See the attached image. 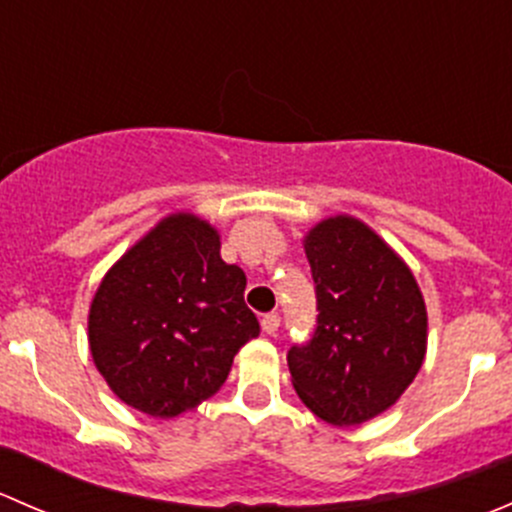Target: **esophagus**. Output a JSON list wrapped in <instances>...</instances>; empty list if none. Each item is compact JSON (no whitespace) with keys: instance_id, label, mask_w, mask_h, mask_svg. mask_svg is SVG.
I'll return each mask as SVG.
<instances>
[{"instance_id":"34e87169","label":"esophagus","mask_w":512,"mask_h":512,"mask_svg":"<svg viewBox=\"0 0 512 512\" xmlns=\"http://www.w3.org/2000/svg\"><path fill=\"white\" fill-rule=\"evenodd\" d=\"M262 329H265L267 334H275L277 329H280V314L277 312H270L262 317Z\"/></svg>"}]
</instances>
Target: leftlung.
Returning a JSON list of instances; mask_svg holds the SVG:
<instances>
[{
  "label": "left lung",
  "instance_id": "1",
  "mask_svg": "<svg viewBox=\"0 0 512 512\" xmlns=\"http://www.w3.org/2000/svg\"><path fill=\"white\" fill-rule=\"evenodd\" d=\"M317 329L287 354L292 386L332 426L384 414L426 356V302L414 272L361 220L327 218L304 237Z\"/></svg>",
  "mask_w": 512,
  "mask_h": 512
}]
</instances>
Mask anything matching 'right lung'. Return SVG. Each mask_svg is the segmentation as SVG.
I'll list each match as a JSON object with an SVG mask.
<instances>
[{
  "label": "right lung",
  "instance_id": "add662e5",
  "mask_svg": "<svg viewBox=\"0 0 512 512\" xmlns=\"http://www.w3.org/2000/svg\"><path fill=\"white\" fill-rule=\"evenodd\" d=\"M245 285L208 220H160L106 272L89 309L91 356L113 394L153 418L218 394L235 354L260 334Z\"/></svg>",
  "mask_w": 512,
  "mask_h": 512
}]
</instances>
